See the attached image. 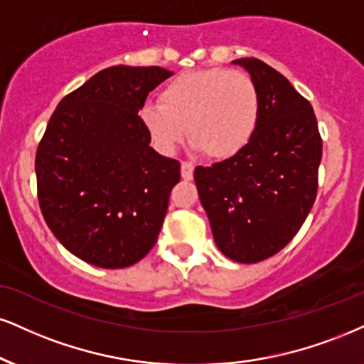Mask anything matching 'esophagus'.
Listing matches in <instances>:
<instances>
[{
    "label": "esophagus",
    "mask_w": 364,
    "mask_h": 364,
    "mask_svg": "<svg viewBox=\"0 0 364 364\" xmlns=\"http://www.w3.org/2000/svg\"><path fill=\"white\" fill-rule=\"evenodd\" d=\"M193 171H195L193 163H188V161H183V163H181V178L183 179H186V181L193 179Z\"/></svg>",
    "instance_id": "1"
}]
</instances>
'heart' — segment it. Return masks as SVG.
<instances>
[{"label": "heart", "instance_id": "b5f03b06", "mask_svg": "<svg viewBox=\"0 0 364 364\" xmlns=\"http://www.w3.org/2000/svg\"><path fill=\"white\" fill-rule=\"evenodd\" d=\"M261 102L247 74L224 68L188 71L171 80L159 103L139 112L154 146L173 154L188 135L196 151L224 161L244 151L259 125Z\"/></svg>", "mask_w": 364, "mask_h": 364}]
</instances>
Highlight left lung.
<instances>
[{
    "label": "left lung",
    "mask_w": 364,
    "mask_h": 364,
    "mask_svg": "<svg viewBox=\"0 0 364 364\" xmlns=\"http://www.w3.org/2000/svg\"><path fill=\"white\" fill-rule=\"evenodd\" d=\"M249 73L259 125L244 151L195 169L213 240L235 262H259L300 230L317 196L322 139L312 105L277 69L254 57L232 60Z\"/></svg>",
    "instance_id": "8db88e82"
}]
</instances>
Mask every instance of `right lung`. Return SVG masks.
Wrapping results in <instances>:
<instances>
[{
  "label": "right lung",
  "mask_w": 364,
  "mask_h": 364,
  "mask_svg": "<svg viewBox=\"0 0 364 364\" xmlns=\"http://www.w3.org/2000/svg\"><path fill=\"white\" fill-rule=\"evenodd\" d=\"M164 68L112 65L60 100L35 157L38 205L63 246L98 268L142 259L156 244L179 163L149 144L139 110Z\"/></svg>",
  "instance_id": "obj_1"
}]
</instances>
